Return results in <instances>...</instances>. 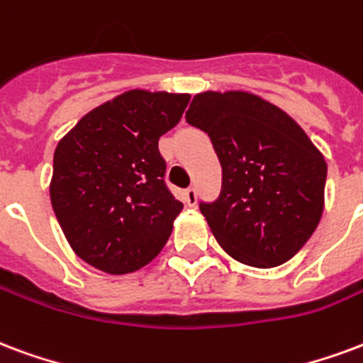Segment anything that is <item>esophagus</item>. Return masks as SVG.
Segmentation results:
<instances>
[{"label": "esophagus", "mask_w": 363, "mask_h": 363, "mask_svg": "<svg viewBox=\"0 0 363 363\" xmlns=\"http://www.w3.org/2000/svg\"><path fill=\"white\" fill-rule=\"evenodd\" d=\"M184 202H186V206H190V208H194L196 206V202H198V196H196V189H192V186H190V189H186L184 190Z\"/></svg>", "instance_id": "esophagus-1"}]
</instances>
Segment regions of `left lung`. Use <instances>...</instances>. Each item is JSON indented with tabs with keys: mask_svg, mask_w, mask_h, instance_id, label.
Wrapping results in <instances>:
<instances>
[{
	"mask_svg": "<svg viewBox=\"0 0 363 363\" xmlns=\"http://www.w3.org/2000/svg\"><path fill=\"white\" fill-rule=\"evenodd\" d=\"M186 123L209 134L223 169L221 194L200 203L233 259L269 269L289 262L318 229L327 163L281 107L244 90L196 94Z\"/></svg>",
	"mask_w": 363,
	"mask_h": 363,
	"instance_id": "left-lung-1",
	"label": "left lung"
}]
</instances>
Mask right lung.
<instances>
[{
  "instance_id": "1",
  "label": "right lung",
  "mask_w": 363,
  "mask_h": 363,
  "mask_svg": "<svg viewBox=\"0 0 363 363\" xmlns=\"http://www.w3.org/2000/svg\"><path fill=\"white\" fill-rule=\"evenodd\" d=\"M190 94L134 88L94 107L59 140L50 198L72 252L111 275L150 264L171 236L182 203L163 182V134Z\"/></svg>"
}]
</instances>
